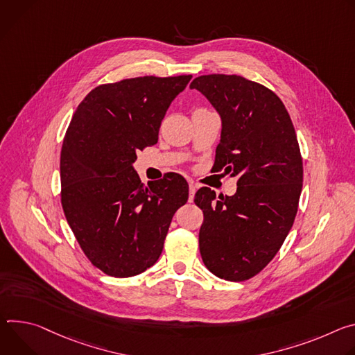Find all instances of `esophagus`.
Returning a JSON list of instances; mask_svg holds the SVG:
<instances>
[{"label":"esophagus","instance_id":"esophagus-1","mask_svg":"<svg viewBox=\"0 0 355 355\" xmlns=\"http://www.w3.org/2000/svg\"><path fill=\"white\" fill-rule=\"evenodd\" d=\"M194 193H196V184L193 182H190L189 183V202H193Z\"/></svg>","mask_w":355,"mask_h":355}]
</instances>
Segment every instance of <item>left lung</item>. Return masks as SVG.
Here are the masks:
<instances>
[{"label":"left lung","instance_id":"1","mask_svg":"<svg viewBox=\"0 0 355 355\" xmlns=\"http://www.w3.org/2000/svg\"><path fill=\"white\" fill-rule=\"evenodd\" d=\"M190 89L221 115L213 171L237 178L234 196L209 187L194 194L202 259L221 279L247 281L278 254L297 213L303 162L295 127L277 94L243 76L205 74Z\"/></svg>","mask_w":355,"mask_h":355}]
</instances>
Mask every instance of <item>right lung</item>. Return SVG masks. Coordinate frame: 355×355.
<instances>
[{"label": "right lung", "mask_w": 355, "mask_h": 355, "mask_svg": "<svg viewBox=\"0 0 355 355\" xmlns=\"http://www.w3.org/2000/svg\"><path fill=\"white\" fill-rule=\"evenodd\" d=\"M190 74L142 76L100 85L78 104L60 152V202L89 261L114 278L142 273L161 257L175 211L187 202L183 176L142 186L132 164L157 142L172 100Z\"/></svg>", "instance_id": "right-lung-1"}]
</instances>
